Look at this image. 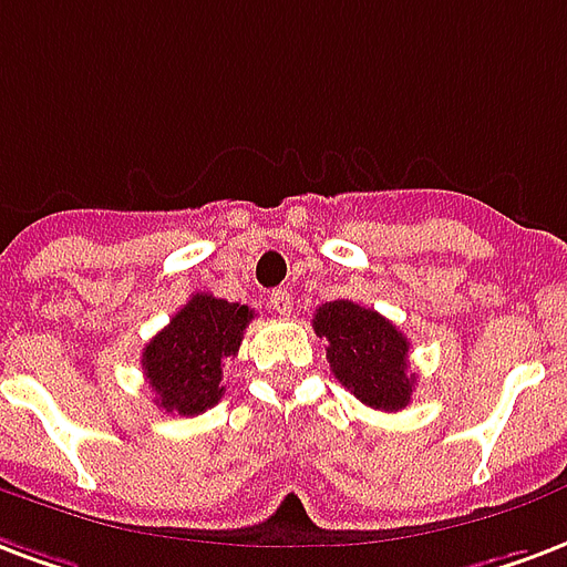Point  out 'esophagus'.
<instances>
[{"label":"esophagus","instance_id":"esophagus-1","mask_svg":"<svg viewBox=\"0 0 567 567\" xmlns=\"http://www.w3.org/2000/svg\"><path fill=\"white\" fill-rule=\"evenodd\" d=\"M270 309H274L279 318H288V315H291V309H293V297L288 291H282V288H279V291L270 293Z\"/></svg>","mask_w":567,"mask_h":567}]
</instances>
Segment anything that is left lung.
Instances as JSON below:
<instances>
[{"label":"left lung","mask_w":567,"mask_h":567,"mask_svg":"<svg viewBox=\"0 0 567 567\" xmlns=\"http://www.w3.org/2000/svg\"><path fill=\"white\" fill-rule=\"evenodd\" d=\"M312 327L330 341L327 360L341 386L374 410L408 408L416 374L408 371L410 341L395 323L360 302L332 300L315 309Z\"/></svg>","instance_id":"left-lung-1"}]
</instances>
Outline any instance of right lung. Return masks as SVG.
I'll return each instance as SVG.
<instances>
[{
    "instance_id": "1",
    "label": "right lung",
    "mask_w": 567,
    "mask_h": 567,
    "mask_svg": "<svg viewBox=\"0 0 567 567\" xmlns=\"http://www.w3.org/2000/svg\"><path fill=\"white\" fill-rule=\"evenodd\" d=\"M252 315L240 302L193 293L142 351V369L157 408L178 416H198L214 408L226 392L223 362L237 353Z\"/></svg>"
}]
</instances>
